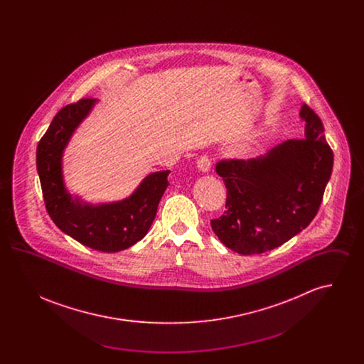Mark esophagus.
<instances>
[{"instance_id":"34e87169","label":"esophagus","mask_w":364,"mask_h":364,"mask_svg":"<svg viewBox=\"0 0 364 364\" xmlns=\"http://www.w3.org/2000/svg\"><path fill=\"white\" fill-rule=\"evenodd\" d=\"M196 166L202 172H208L211 168V159L208 156H200L196 159Z\"/></svg>"}]
</instances>
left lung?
Here are the masks:
<instances>
[{"label":"left lung","instance_id":"1","mask_svg":"<svg viewBox=\"0 0 364 364\" xmlns=\"http://www.w3.org/2000/svg\"><path fill=\"white\" fill-rule=\"evenodd\" d=\"M304 138L289 139L252 159H221L226 210L211 228L228 248L252 255L270 251L310 225L333 169L323 124L309 105L300 110Z\"/></svg>","mask_w":364,"mask_h":364}]
</instances>
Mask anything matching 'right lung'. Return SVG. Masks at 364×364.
<instances>
[{
	"label": "right lung",
	"mask_w": 364,
	"mask_h": 364,
	"mask_svg": "<svg viewBox=\"0 0 364 364\" xmlns=\"http://www.w3.org/2000/svg\"><path fill=\"white\" fill-rule=\"evenodd\" d=\"M95 100L82 98L64 106L53 119L36 147V169L46 210L63 232L90 248L117 252L141 240L156 218L158 203L169 186L171 171L147 176L128 199L88 206L73 202L64 188L61 156L72 132Z\"/></svg>",
	"instance_id": "add662e5"
}]
</instances>
